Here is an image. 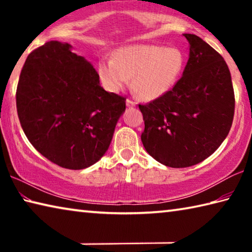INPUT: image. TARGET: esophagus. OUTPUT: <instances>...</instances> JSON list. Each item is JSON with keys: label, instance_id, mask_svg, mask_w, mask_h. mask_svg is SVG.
<instances>
[{"label": "esophagus", "instance_id": "obj_1", "mask_svg": "<svg viewBox=\"0 0 252 252\" xmlns=\"http://www.w3.org/2000/svg\"><path fill=\"white\" fill-rule=\"evenodd\" d=\"M126 106H134L135 105V102L131 99H126Z\"/></svg>", "mask_w": 252, "mask_h": 252}]
</instances>
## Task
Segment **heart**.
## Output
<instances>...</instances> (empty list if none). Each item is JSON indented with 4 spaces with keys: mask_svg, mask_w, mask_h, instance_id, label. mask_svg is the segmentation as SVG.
Returning <instances> with one entry per match:
<instances>
[{
    "mask_svg": "<svg viewBox=\"0 0 252 252\" xmlns=\"http://www.w3.org/2000/svg\"><path fill=\"white\" fill-rule=\"evenodd\" d=\"M185 64V54L176 46L132 44L118 49L113 59H100L97 73L110 92L120 91L131 78L134 94L151 101L164 95L178 83Z\"/></svg>",
    "mask_w": 252,
    "mask_h": 252,
    "instance_id": "b5f03b06",
    "label": "heart"
}]
</instances>
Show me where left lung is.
<instances>
[{"label":"left lung","instance_id":"8db88e82","mask_svg":"<svg viewBox=\"0 0 252 252\" xmlns=\"http://www.w3.org/2000/svg\"><path fill=\"white\" fill-rule=\"evenodd\" d=\"M189 60L178 83L164 95L139 104L144 121L143 147L160 163L187 168L211 156L228 135L234 92L227 63L194 34Z\"/></svg>","mask_w":252,"mask_h":252}]
</instances>
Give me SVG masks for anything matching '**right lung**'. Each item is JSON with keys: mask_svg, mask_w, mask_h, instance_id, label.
<instances>
[{"mask_svg": "<svg viewBox=\"0 0 252 252\" xmlns=\"http://www.w3.org/2000/svg\"><path fill=\"white\" fill-rule=\"evenodd\" d=\"M21 126L32 146L70 170L95 163L108 150L126 97L106 92L71 45L46 42L28 55L16 88Z\"/></svg>", "mask_w": 252, "mask_h": 252, "instance_id": "obj_1", "label": "right lung"}]
</instances>
